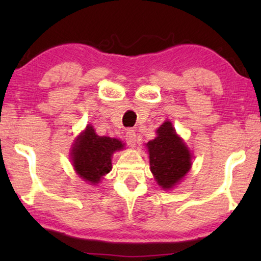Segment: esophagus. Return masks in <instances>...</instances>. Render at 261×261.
Here are the masks:
<instances>
[{
    "mask_svg": "<svg viewBox=\"0 0 261 261\" xmlns=\"http://www.w3.org/2000/svg\"><path fill=\"white\" fill-rule=\"evenodd\" d=\"M126 141L127 144L130 146V147H134L135 142H137V135H135V130L134 129H127L126 132Z\"/></svg>",
    "mask_w": 261,
    "mask_h": 261,
    "instance_id": "1",
    "label": "esophagus"
}]
</instances>
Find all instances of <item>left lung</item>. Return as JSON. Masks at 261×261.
<instances>
[{"label": "left lung", "instance_id": "8db88e82", "mask_svg": "<svg viewBox=\"0 0 261 261\" xmlns=\"http://www.w3.org/2000/svg\"><path fill=\"white\" fill-rule=\"evenodd\" d=\"M146 146L151 172L159 187L165 190L179 183L190 170L191 153L170 121L156 129V138L148 141Z\"/></svg>", "mask_w": 261, "mask_h": 261}]
</instances>
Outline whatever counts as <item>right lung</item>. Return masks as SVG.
Segmentation results:
<instances>
[{"mask_svg": "<svg viewBox=\"0 0 261 261\" xmlns=\"http://www.w3.org/2000/svg\"><path fill=\"white\" fill-rule=\"evenodd\" d=\"M124 144L119 139L99 137L92 126L88 124L83 133L74 140L71 159L78 176L89 184H98L103 176L112 171V156Z\"/></svg>", "mask_w": 261, "mask_h": 261, "instance_id": "right-lung-1", "label": "right lung"}]
</instances>
